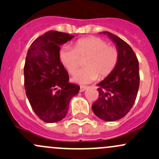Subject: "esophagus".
Masks as SVG:
<instances>
[{
	"label": "esophagus",
	"instance_id": "34e87169",
	"mask_svg": "<svg viewBox=\"0 0 159 159\" xmlns=\"http://www.w3.org/2000/svg\"><path fill=\"white\" fill-rule=\"evenodd\" d=\"M87 88H88V87L86 86H81L80 87V91H81V92H83V91H84Z\"/></svg>",
	"mask_w": 159,
	"mask_h": 159
}]
</instances>
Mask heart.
I'll list each match as a JSON object with an SVG mask.
<instances>
[{"instance_id": "heart-1", "label": "heart", "mask_w": 159, "mask_h": 159, "mask_svg": "<svg viewBox=\"0 0 159 159\" xmlns=\"http://www.w3.org/2000/svg\"><path fill=\"white\" fill-rule=\"evenodd\" d=\"M85 58L84 68L73 76V81L80 84L93 82L98 75L101 78L108 76L118 61V51L108 46L105 40L94 36L82 38L75 42L73 49L64 46L59 51V59L70 75L75 74L79 66V58Z\"/></svg>"}]
</instances>
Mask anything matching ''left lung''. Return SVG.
Returning a JSON list of instances; mask_svg holds the SVG:
<instances>
[{"label":"left lung","mask_w":159,"mask_h":159,"mask_svg":"<svg viewBox=\"0 0 159 159\" xmlns=\"http://www.w3.org/2000/svg\"><path fill=\"white\" fill-rule=\"evenodd\" d=\"M116 45L118 61L110 74L98 86L99 97L92 105L94 114L104 121H116L126 116L133 107L139 87V61L129 45L109 32Z\"/></svg>","instance_id":"obj_1"}]
</instances>
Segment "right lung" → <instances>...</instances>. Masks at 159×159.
Listing matches in <instances>:
<instances>
[{"instance_id":"obj_1","label":"right lung","mask_w":159,"mask_h":159,"mask_svg":"<svg viewBox=\"0 0 159 159\" xmlns=\"http://www.w3.org/2000/svg\"><path fill=\"white\" fill-rule=\"evenodd\" d=\"M75 36L55 30L33 41L24 66V87L33 111L46 123L66 117L69 102L80 87L69 82L68 73L59 59L60 46Z\"/></svg>"}]
</instances>
